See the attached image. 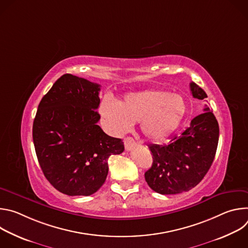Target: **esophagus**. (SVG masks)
<instances>
[{
	"label": "esophagus",
	"mask_w": 248,
	"mask_h": 248,
	"mask_svg": "<svg viewBox=\"0 0 248 248\" xmlns=\"http://www.w3.org/2000/svg\"><path fill=\"white\" fill-rule=\"evenodd\" d=\"M124 148L126 151H130L136 146L135 140L132 137H125L124 140Z\"/></svg>",
	"instance_id": "1"
}]
</instances>
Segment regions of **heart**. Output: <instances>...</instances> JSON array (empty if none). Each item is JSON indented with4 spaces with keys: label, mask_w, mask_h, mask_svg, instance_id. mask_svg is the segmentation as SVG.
I'll list each match as a JSON object with an SVG mask.
<instances>
[{
    "label": "heart",
    "mask_w": 248,
    "mask_h": 248,
    "mask_svg": "<svg viewBox=\"0 0 248 248\" xmlns=\"http://www.w3.org/2000/svg\"><path fill=\"white\" fill-rule=\"evenodd\" d=\"M186 112L185 99L165 90H145L127 94L122 103L105 99L100 114L110 131L121 135L128 131L133 123L150 140H161L175 130Z\"/></svg>",
    "instance_id": "heart-1"
}]
</instances>
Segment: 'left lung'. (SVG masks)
I'll list each match as a JSON object with an SVG mask.
<instances>
[{
  "instance_id": "left-lung-1",
  "label": "left lung",
  "mask_w": 248,
  "mask_h": 248,
  "mask_svg": "<svg viewBox=\"0 0 248 248\" xmlns=\"http://www.w3.org/2000/svg\"><path fill=\"white\" fill-rule=\"evenodd\" d=\"M194 98H207L196 83H190ZM196 116L190 125L168 144L149 145L152 167L145 172L151 189L160 194H178L196 186L214 161L219 141V124L209 108Z\"/></svg>"
}]
</instances>
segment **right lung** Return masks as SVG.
I'll use <instances>...</instances> for the list:
<instances>
[{
	"mask_svg": "<svg viewBox=\"0 0 248 248\" xmlns=\"http://www.w3.org/2000/svg\"><path fill=\"white\" fill-rule=\"evenodd\" d=\"M100 85L62 76L42 98L32 128L39 165L60 192L88 196L105 183L111 155L124 150L120 138L97 124Z\"/></svg>",
	"mask_w": 248,
	"mask_h": 248,
	"instance_id": "add662e5",
	"label": "right lung"
}]
</instances>
